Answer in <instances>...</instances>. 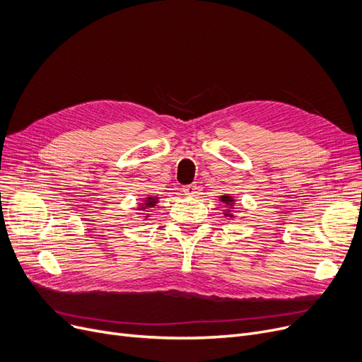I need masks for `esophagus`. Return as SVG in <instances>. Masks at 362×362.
Instances as JSON below:
<instances>
[{
    "instance_id": "1",
    "label": "esophagus",
    "mask_w": 362,
    "mask_h": 362,
    "mask_svg": "<svg viewBox=\"0 0 362 362\" xmlns=\"http://www.w3.org/2000/svg\"><path fill=\"white\" fill-rule=\"evenodd\" d=\"M182 193L188 197H194L197 194V185L196 184H188L182 187Z\"/></svg>"
}]
</instances>
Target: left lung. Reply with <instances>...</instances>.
<instances>
[{"label":"left lung","mask_w":362,"mask_h":362,"mask_svg":"<svg viewBox=\"0 0 362 362\" xmlns=\"http://www.w3.org/2000/svg\"><path fill=\"white\" fill-rule=\"evenodd\" d=\"M219 203H222L226 206V211H222L223 216H228V218H234L233 209H235V199L230 194H223L219 197Z\"/></svg>","instance_id":"obj_1"}]
</instances>
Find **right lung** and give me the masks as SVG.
<instances>
[{
	"label": "right lung",
	"instance_id": "right-lung-1",
	"mask_svg": "<svg viewBox=\"0 0 362 362\" xmlns=\"http://www.w3.org/2000/svg\"><path fill=\"white\" fill-rule=\"evenodd\" d=\"M159 199L160 197H158V196H147L146 199H143L140 203H139V208H136V211H143V212H146V215H144V221L146 219H148L150 218V209L151 208H154V206H156L158 203H159Z\"/></svg>",
	"mask_w": 362,
	"mask_h": 362
}]
</instances>
